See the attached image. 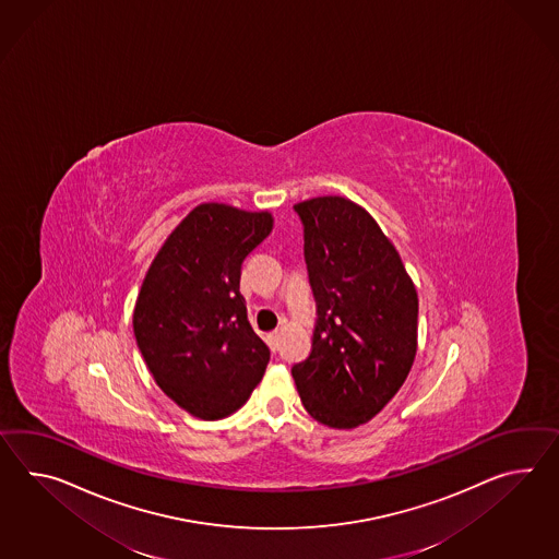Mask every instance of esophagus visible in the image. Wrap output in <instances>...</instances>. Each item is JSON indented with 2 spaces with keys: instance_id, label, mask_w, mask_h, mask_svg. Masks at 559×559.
<instances>
[{
  "instance_id": "34e87169",
  "label": "esophagus",
  "mask_w": 559,
  "mask_h": 559,
  "mask_svg": "<svg viewBox=\"0 0 559 559\" xmlns=\"http://www.w3.org/2000/svg\"><path fill=\"white\" fill-rule=\"evenodd\" d=\"M278 341H281V333H278V331H273V333L266 335V343H269V347H271L273 352L278 349Z\"/></svg>"
}]
</instances>
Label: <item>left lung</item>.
Here are the masks:
<instances>
[{
	"label": "left lung",
	"mask_w": 559,
	"mask_h": 559,
	"mask_svg": "<svg viewBox=\"0 0 559 559\" xmlns=\"http://www.w3.org/2000/svg\"><path fill=\"white\" fill-rule=\"evenodd\" d=\"M317 302L311 354L293 366L317 423H369L408 378L418 295L394 245L364 207L340 195L295 205Z\"/></svg>",
	"instance_id": "8db88e82"
}]
</instances>
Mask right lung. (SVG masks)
I'll use <instances>...</instances> for the list:
<instances>
[{
    "label": "right lung",
    "instance_id": "1",
    "mask_svg": "<svg viewBox=\"0 0 559 559\" xmlns=\"http://www.w3.org/2000/svg\"><path fill=\"white\" fill-rule=\"evenodd\" d=\"M273 230L269 212L193 207L151 262L133 313L136 347L179 408L218 420L259 385L271 352L246 314L240 269Z\"/></svg>",
    "mask_w": 559,
    "mask_h": 559
}]
</instances>
